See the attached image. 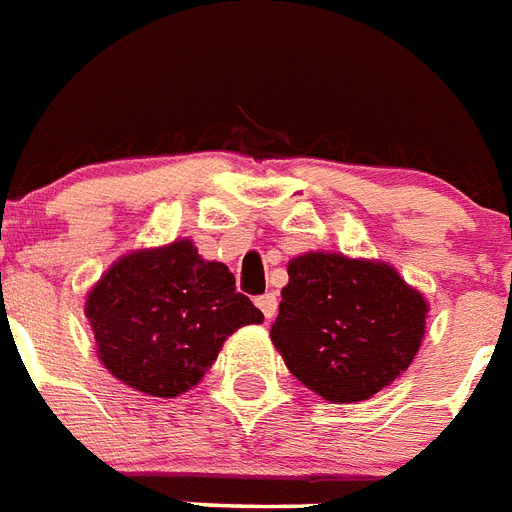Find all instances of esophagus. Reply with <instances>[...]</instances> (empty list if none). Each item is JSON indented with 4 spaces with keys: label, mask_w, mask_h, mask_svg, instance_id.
Here are the masks:
<instances>
[{
    "label": "esophagus",
    "mask_w": 512,
    "mask_h": 512,
    "mask_svg": "<svg viewBox=\"0 0 512 512\" xmlns=\"http://www.w3.org/2000/svg\"><path fill=\"white\" fill-rule=\"evenodd\" d=\"M257 306H260V312L266 314V320H271L276 314V306H279V301H276L274 293H266L257 298Z\"/></svg>",
    "instance_id": "obj_1"
}]
</instances>
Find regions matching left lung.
I'll return each instance as SVG.
<instances>
[{"label": "left lung", "instance_id": "left-lung-1", "mask_svg": "<svg viewBox=\"0 0 512 512\" xmlns=\"http://www.w3.org/2000/svg\"><path fill=\"white\" fill-rule=\"evenodd\" d=\"M287 276L271 339L306 388L363 401L410 366L429 309L391 266L309 252Z\"/></svg>", "mask_w": 512, "mask_h": 512}]
</instances>
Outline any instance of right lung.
<instances>
[{
    "instance_id": "1",
    "label": "right lung",
    "mask_w": 512,
    "mask_h": 512,
    "mask_svg": "<svg viewBox=\"0 0 512 512\" xmlns=\"http://www.w3.org/2000/svg\"><path fill=\"white\" fill-rule=\"evenodd\" d=\"M86 317L105 369L162 399L198 385L230 333L263 323L227 266L189 241L121 257L92 287Z\"/></svg>"
}]
</instances>
